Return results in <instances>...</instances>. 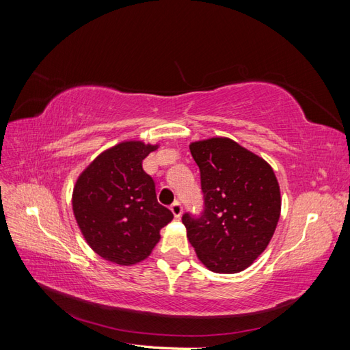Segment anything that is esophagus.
<instances>
[{
	"label": "esophagus",
	"mask_w": 350,
	"mask_h": 350,
	"mask_svg": "<svg viewBox=\"0 0 350 350\" xmlns=\"http://www.w3.org/2000/svg\"><path fill=\"white\" fill-rule=\"evenodd\" d=\"M171 210L175 217H181L183 215V204L179 203V201H174V203L171 204Z\"/></svg>",
	"instance_id": "esophagus-1"
}]
</instances>
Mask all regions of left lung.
Returning a JSON list of instances; mask_svg holds the SVG:
<instances>
[{"mask_svg": "<svg viewBox=\"0 0 350 350\" xmlns=\"http://www.w3.org/2000/svg\"><path fill=\"white\" fill-rule=\"evenodd\" d=\"M204 210L183 216L198 260L215 273H239L267 248L280 217V187L262 157L226 137L194 142Z\"/></svg>", "mask_w": 350, "mask_h": 350, "instance_id": "left-lung-1", "label": "left lung"}]
</instances>
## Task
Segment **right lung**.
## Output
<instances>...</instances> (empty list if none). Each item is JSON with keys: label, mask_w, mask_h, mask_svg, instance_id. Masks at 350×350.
Listing matches in <instances>:
<instances>
[{"label": "right lung", "mask_w": 350, "mask_h": 350, "mask_svg": "<svg viewBox=\"0 0 350 350\" xmlns=\"http://www.w3.org/2000/svg\"><path fill=\"white\" fill-rule=\"evenodd\" d=\"M157 144L122 142L100 153L80 174L72 211L89 247L102 258L131 266L150 256L161 229L174 219L157 203L154 181L143 159Z\"/></svg>", "instance_id": "obj_1"}]
</instances>
